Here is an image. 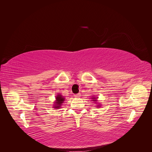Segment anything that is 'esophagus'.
<instances>
[{
	"instance_id": "obj_1",
	"label": "esophagus",
	"mask_w": 152,
	"mask_h": 152,
	"mask_svg": "<svg viewBox=\"0 0 152 152\" xmlns=\"http://www.w3.org/2000/svg\"><path fill=\"white\" fill-rule=\"evenodd\" d=\"M80 96V94H79V93L74 95V97H75V98H79Z\"/></svg>"
}]
</instances>
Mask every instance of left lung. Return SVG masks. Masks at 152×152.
<instances>
[{
  "instance_id": "1",
  "label": "left lung",
  "mask_w": 152,
  "mask_h": 152,
  "mask_svg": "<svg viewBox=\"0 0 152 152\" xmlns=\"http://www.w3.org/2000/svg\"><path fill=\"white\" fill-rule=\"evenodd\" d=\"M92 99H93V102H97V99H96V98H95V97H93V98H92ZM97 107H99L100 106H99V104H98V105H97Z\"/></svg>"
}]
</instances>
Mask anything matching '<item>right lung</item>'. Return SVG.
Instances as JSON below:
<instances>
[{
  "label": "right lung",
  "instance_id": "add662e5",
  "mask_svg": "<svg viewBox=\"0 0 152 152\" xmlns=\"http://www.w3.org/2000/svg\"><path fill=\"white\" fill-rule=\"evenodd\" d=\"M64 101H65V98H63L61 94H58L56 97V102H54V105L53 108H60L61 104L63 103Z\"/></svg>",
  "mask_w": 152,
  "mask_h": 152
}]
</instances>
